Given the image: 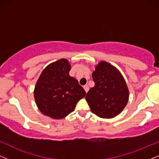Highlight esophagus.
Masks as SVG:
<instances>
[{
    "label": "esophagus",
    "mask_w": 159,
    "mask_h": 159,
    "mask_svg": "<svg viewBox=\"0 0 159 159\" xmlns=\"http://www.w3.org/2000/svg\"><path fill=\"white\" fill-rule=\"evenodd\" d=\"M84 90H85L86 92H87L88 91H89V86H88L87 85L84 86Z\"/></svg>",
    "instance_id": "1"
}]
</instances>
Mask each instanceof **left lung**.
I'll return each mask as SVG.
<instances>
[{
    "label": "left lung",
    "instance_id": "obj_1",
    "mask_svg": "<svg viewBox=\"0 0 159 159\" xmlns=\"http://www.w3.org/2000/svg\"><path fill=\"white\" fill-rule=\"evenodd\" d=\"M94 87L86 100L92 113L101 118H113L127 105L129 91L123 76L111 64L100 61L92 73Z\"/></svg>",
    "mask_w": 159,
    "mask_h": 159
}]
</instances>
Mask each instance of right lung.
<instances>
[{
    "mask_svg": "<svg viewBox=\"0 0 159 159\" xmlns=\"http://www.w3.org/2000/svg\"><path fill=\"white\" fill-rule=\"evenodd\" d=\"M71 67L61 59L48 65L38 78L34 95L40 111L53 119L65 118L73 112L86 92L69 75Z\"/></svg>",
    "mask_w": 159,
    "mask_h": 159,
    "instance_id": "right-lung-1",
    "label": "right lung"
}]
</instances>
